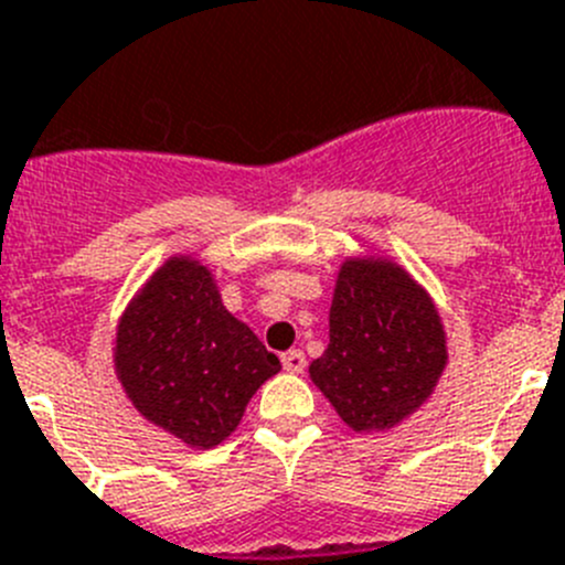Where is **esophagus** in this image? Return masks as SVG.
Listing matches in <instances>:
<instances>
[{
  "mask_svg": "<svg viewBox=\"0 0 565 565\" xmlns=\"http://www.w3.org/2000/svg\"><path fill=\"white\" fill-rule=\"evenodd\" d=\"M282 367H286L288 373H302L306 371V353L302 351H288V353H282Z\"/></svg>",
  "mask_w": 565,
  "mask_h": 565,
  "instance_id": "esophagus-1",
  "label": "esophagus"
}]
</instances>
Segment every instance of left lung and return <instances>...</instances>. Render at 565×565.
Wrapping results in <instances>:
<instances>
[{"label": "left lung", "mask_w": 565, "mask_h": 565, "mask_svg": "<svg viewBox=\"0 0 565 565\" xmlns=\"http://www.w3.org/2000/svg\"><path fill=\"white\" fill-rule=\"evenodd\" d=\"M447 331L430 291L384 254L344 257L328 348L308 367L353 433H387L422 411L447 371Z\"/></svg>", "instance_id": "1"}]
</instances>
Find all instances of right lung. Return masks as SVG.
I'll return each instance as SVG.
<instances>
[{
	"label": "right lung",
	"mask_w": 565,
	"mask_h": 565,
	"mask_svg": "<svg viewBox=\"0 0 565 565\" xmlns=\"http://www.w3.org/2000/svg\"><path fill=\"white\" fill-rule=\"evenodd\" d=\"M113 364L135 411L192 450L226 441L279 373V359L226 311L212 268L192 254H172L132 294Z\"/></svg>",
	"instance_id": "1"
}]
</instances>
